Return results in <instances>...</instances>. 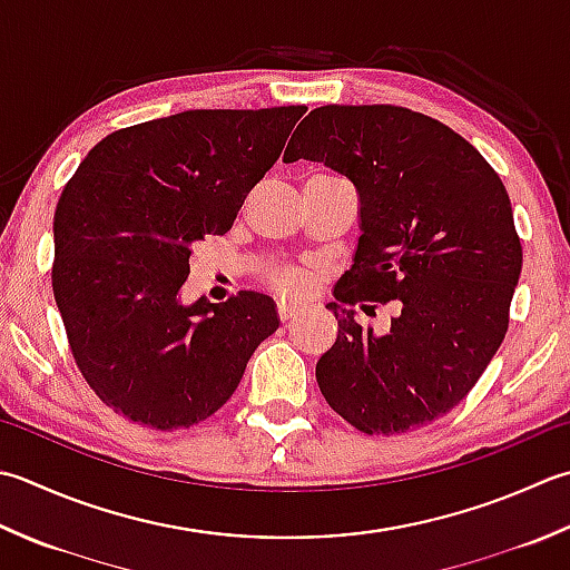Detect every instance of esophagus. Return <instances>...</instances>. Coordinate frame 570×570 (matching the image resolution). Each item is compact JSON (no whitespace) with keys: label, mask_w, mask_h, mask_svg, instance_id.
Returning a JSON list of instances; mask_svg holds the SVG:
<instances>
[{"label":"esophagus","mask_w":570,"mask_h":570,"mask_svg":"<svg viewBox=\"0 0 570 570\" xmlns=\"http://www.w3.org/2000/svg\"><path fill=\"white\" fill-rule=\"evenodd\" d=\"M276 311H278V318H282V321H288V318H294V316L298 314V306H296V304H292V301L282 298V301H278Z\"/></svg>","instance_id":"esophagus-1"}]
</instances>
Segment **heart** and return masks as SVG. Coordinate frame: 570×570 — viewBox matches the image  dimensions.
I'll return each instance as SVG.
<instances>
[{
  "mask_svg": "<svg viewBox=\"0 0 570 570\" xmlns=\"http://www.w3.org/2000/svg\"><path fill=\"white\" fill-rule=\"evenodd\" d=\"M278 282H282V286H286V288H298L301 284H304V274L282 272V274H278Z\"/></svg>",
  "mask_w": 570,
  "mask_h": 570,
  "instance_id": "obj_1",
  "label": "heart"
}]
</instances>
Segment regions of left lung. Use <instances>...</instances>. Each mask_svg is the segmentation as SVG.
Here are the masks:
<instances>
[{"instance_id": "obj_1", "label": "left lung", "mask_w": 570, "mask_h": 570, "mask_svg": "<svg viewBox=\"0 0 570 570\" xmlns=\"http://www.w3.org/2000/svg\"><path fill=\"white\" fill-rule=\"evenodd\" d=\"M284 160L348 177L361 205L353 266L326 304L338 321L316 363L326 403L385 438L448 415L504 341L521 274L514 212L494 167L444 122L400 106L311 110ZM338 299H395L399 316L377 337Z\"/></svg>"}]
</instances>
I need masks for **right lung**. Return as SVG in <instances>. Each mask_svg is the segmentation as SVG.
<instances>
[{"label":"right lung","mask_w":570,"mask_h":570,"mask_svg":"<svg viewBox=\"0 0 570 570\" xmlns=\"http://www.w3.org/2000/svg\"><path fill=\"white\" fill-rule=\"evenodd\" d=\"M306 106L185 110L110 132L53 215V298L78 371L118 415L197 425L278 328L272 296L185 304L189 256L232 229Z\"/></svg>","instance_id":"right-lung-1"}]
</instances>
